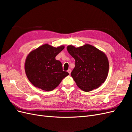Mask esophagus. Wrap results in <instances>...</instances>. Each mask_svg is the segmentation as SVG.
Here are the masks:
<instances>
[{
    "instance_id": "obj_1",
    "label": "esophagus",
    "mask_w": 132,
    "mask_h": 132,
    "mask_svg": "<svg viewBox=\"0 0 132 132\" xmlns=\"http://www.w3.org/2000/svg\"><path fill=\"white\" fill-rule=\"evenodd\" d=\"M68 73H69V74H70V73H71V70H70V69L68 70Z\"/></svg>"
}]
</instances>
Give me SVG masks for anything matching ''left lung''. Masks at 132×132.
Returning <instances> with one entry per match:
<instances>
[{
	"label": "left lung",
	"mask_w": 132,
	"mask_h": 132,
	"mask_svg": "<svg viewBox=\"0 0 132 132\" xmlns=\"http://www.w3.org/2000/svg\"><path fill=\"white\" fill-rule=\"evenodd\" d=\"M67 50L75 59V66L71 76L80 89L90 91L105 82L109 63L104 53L88 44L78 48L68 46Z\"/></svg>",
	"instance_id": "left-lung-1"
}]
</instances>
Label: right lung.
Listing matches in <instances>:
<instances>
[{
  "mask_svg": "<svg viewBox=\"0 0 132 132\" xmlns=\"http://www.w3.org/2000/svg\"><path fill=\"white\" fill-rule=\"evenodd\" d=\"M64 48L45 44L30 53L25 61L27 77L32 84L47 91L57 87L69 73L63 70L62 63L55 57Z\"/></svg>",
  "mask_w": 132,
  "mask_h": 132,
  "instance_id": "add662e5",
  "label": "right lung"
}]
</instances>
